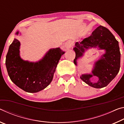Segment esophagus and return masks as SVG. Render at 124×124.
Wrapping results in <instances>:
<instances>
[{
  "label": "esophagus",
  "instance_id": "esophagus-1",
  "mask_svg": "<svg viewBox=\"0 0 124 124\" xmlns=\"http://www.w3.org/2000/svg\"><path fill=\"white\" fill-rule=\"evenodd\" d=\"M72 46H73V43L72 42H68L66 44V46L68 49L71 48Z\"/></svg>",
  "mask_w": 124,
  "mask_h": 124
}]
</instances>
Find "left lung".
I'll list each match as a JSON object with an SVG mask.
<instances>
[{
    "mask_svg": "<svg viewBox=\"0 0 124 124\" xmlns=\"http://www.w3.org/2000/svg\"><path fill=\"white\" fill-rule=\"evenodd\" d=\"M97 46L101 49H105V54L96 62L92 75H82L80 78L89 86L101 88L107 86L115 78L120 67V52L118 41L108 28L99 26L90 36L80 43L76 42L74 48L76 53L74 62L77 65L76 60L82 55L85 50ZM93 75L99 78L97 83L90 82L89 79Z\"/></svg>",
    "mask_w": 124,
    "mask_h": 124,
    "instance_id": "obj_1",
    "label": "left lung"
}]
</instances>
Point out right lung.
<instances>
[{
	"label": "right lung",
	"instance_id": "right-lung-1",
	"mask_svg": "<svg viewBox=\"0 0 124 124\" xmlns=\"http://www.w3.org/2000/svg\"><path fill=\"white\" fill-rule=\"evenodd\" d=\"M20 42L15 38L9 46L5 61L8 75L22 90L30 93L38 92L52 82L56 66L64 52L59 48L51 49L39 62H30L20 58Z\"/></svg>",
	"mask_w": 124,
	"mask_h": 124
}]
</instances>
